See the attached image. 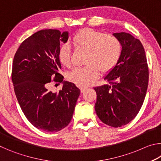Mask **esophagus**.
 I'll list each match as a JSON object with an SVG mask.
<instances>
[{
    "mask_svg": "<svg viewBox=\"0 0 161 161\" xmlns=\"http://www.w3.org/2000/svg\"><path fill=\"white\" fill-rule=\"evenodd\" d=\"M86 89H87V87H86V86H81L80 87L81 93H84V92L86 91Z\"/></svg>",
    "mask_w": 161,
    "mask_h": 161,
    "instance_id": "34e87169",
    "label": "esophagus"
}]
</instances>
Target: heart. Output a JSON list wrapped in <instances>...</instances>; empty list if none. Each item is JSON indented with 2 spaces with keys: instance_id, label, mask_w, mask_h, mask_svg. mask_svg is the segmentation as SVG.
Wrapping results in <instances>:
<instances>
[{
  "instance_id": "1",
  "label": "heart",
  "mask_w": 161,
  "mask_h": 161,
  "mask_svg": "<svg viewBox=\"0 0 161 161\" xmlns=\"http://www.w3.org/2000/svg\"><path fill=\"white\" fill-rule=\"evenodd\" d=\"M72 42L77 48L87 52V65L76 68L67 75L68 80L78 86H87L93 82L99 77V71L102 74L110 72L118 64L121 54L122 47L118 38L92 28L78 31ZM58 59L63 66H72V51L67 44L59 47Z\"/></svg>"
}]
</instances>
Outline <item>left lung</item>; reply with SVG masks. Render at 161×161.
Returning a JSON list of instances; mask_svg holds the SVG:
<instances>
[{"mask_svg":"<svg viewBox=\"0 0 161 161\" xmlns=\"http://www.w3.org/2000/svg\"><path fill=\"white\" fill-rule=\"evenodd\" d=\"M122 50L118 64L95 87V111L103 123L112 127L129 124L139 112L148 84V67L142 43L126 32L114 33Z\"/></svg>","mask_w":161,"mask_h":161,"instance_id":"obj_1","label":"left lung"}]
</instances>
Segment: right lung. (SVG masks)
<instances>
[{
    "mask_svg": "<svg viewBox=\"0 0 161 161\" xmlns=\"http://www.w3.org/2000/svg\"><path fill=\"white\" fill-rule=\"evenodd\" d=\"M68 37V32L42 30L21 43L13 59L11 77L18 102L27 119L44 131L58 132L69 124L80 94L58 72L60 43ZM53 82L64 83L59 92L48 89Z\"/></svg>",
    "mask_w": 161,
    "mask_h": 161,
    "instance_id": "add662e5",
    "label": "right lung"
}]
</instances>
